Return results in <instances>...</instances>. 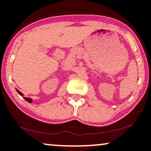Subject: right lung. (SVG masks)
Masks as SVG:
<instances>
[{
    "label": "right lung",
    "mask_w": 151,
    "mask_h": 151,
    "mask_svg": "<svg viewBox=\"0 0 151 151\" xmlns=\"http://www.w3.org/2000/svg\"><path fill=\"white\" fill-rule=\"evenodd\" d=\"M17 92H18L19 94H20L21 96H23V94L21 92V91H19L18 89H17ZM24 99L25 100V101H27L28 102H30V103H31V102H32V99H30V98H27V97H24Z\"/></svg>",
    "instance_id": "1"
}]
</instances>
